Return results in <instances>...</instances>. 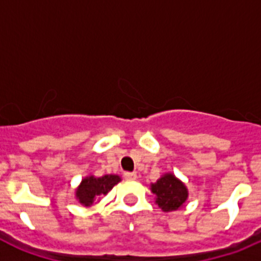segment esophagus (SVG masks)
I'll return each mask as SVG.
<instances>
[{"label":"esophagus","instance_id":"esophagus-1","mask_svg":"<svg viewBox=\"0 0 261 261\" xmlns=\"http://www.w3.org/2000/svg\"><path fill=\"white\" fill-rule=\"evenodd\" d=\"M124 177H125L126 180H135V179H137V174L136 172H124Z\"/></svg>","mask_w":261,"mask_h":261}]
</instances>
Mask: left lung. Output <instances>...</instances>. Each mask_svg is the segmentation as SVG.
<instances>
[{"label": "left lung", "instance_id": "8db88e82", "mask_svg": "<svg viewBox=\"0 0 261 261\" xmlns=\"http://www.w3.org/2000/svg\"><path fill=\"white\" fill-rule=\"evenodd\" d=\"M151 192L155 195V202L163 212L177 211L188 197L186 186L172 174L163 175L156 183L151 184Z\"/></svg>", "mask_w": 261, "mask_h": 261}]
</instances>
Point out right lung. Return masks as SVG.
Returning <instances> with one entry per match:
<instances>
[{
    "instance_id": "right-lung-1",
    "label": "right lung",
    "mask_w": 261,
    "mask_h": 261,
    "mask_svg": "<svg viewBox=\"0 0 261 261\" xmlns=\"http://www.w3.org/2000/svg\"><path fill=\"white\" fill-rule=\"evenodd\" d=\"M119 181L120 176H117V175H105V176L100 177H85L81 186L78 187L75 196H77V199L80 200L81 204H84L85 206H90V205H93L94 200L103 195H107Z\"/></svg>"
}]
</instances>
